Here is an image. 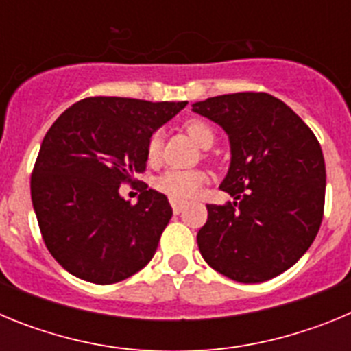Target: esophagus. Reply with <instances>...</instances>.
Instances as JSON below:
<instances>
[{"label":"esophagus","instance_id":"esophagus-1","mask_svg":"<svg viewBox=\"0 0 351 351\" xmlns=\"http://www.w3.org/2000/svg\"><path fill=\"white\" fill-rule=\"evenodd\" d=\"M172 210L176 214H179V213H182V209H184L186 207V202H181V200H172Z\"/></svg>","mask_w":351,"mask_h":351}]
</instances>
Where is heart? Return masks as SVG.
I'll use <instances>...</instances> for the list:
<instances>
[{
	"label": "heart",
	"mask_w": 351,
	"mask_h": 351,
	"mask_svg": "<svg viewBox=\"0 0 351 351\" xmlns=\"http://www.w3.org/2000/svg\"><path fill=\"white\" fill-rule=\"evenodd\" d=\"M186 133L197 142L200 147H210L214 144V132L206 121L190 119L184 123ZM161 154V133H153L147 141L149 161H158ZM206 182V173L202 170H178L170 169L158 176L154 188L160 193L173 198V200H186L198 193L200 186Z\"/></svg>",
	"instance_id": "1"
}]
</instances>
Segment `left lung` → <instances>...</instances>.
<instances>
[{
	"label": "left lung",
	"mask_w": 351,
	"mask_h": 351,
	"mask_svg": "<svg viewBox=\"0 0 351 351\" xmlns=\"http://www.w3.org/2000/svg\"><path fill=\"white\" fill-rule=\"evenodd\" d=\"M230 141L223 191L207 204L197 243L204 260L239 283H262L290 269L320 230L325 160L320 142L287 104L267 93H234L193 104Z\"/></svg>",
	"instance_id": "1"
}]
</instances>
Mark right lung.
I'll return each mask as SVG.
<instances>
[{
    "label": "right lung",
    "instance_id": "obj_1",
    "mask_svg": "<svg viewBox=\"0 0 351 351\" xmlns=\"http://www.w3.org/2000/svg\"><path fill=\"white\" fill-rule=\"evenodd\" d=\"M188 101L91 96L49 128L31 173V200L43 243L80 280L112 285L144 269L172 218L163 193L119 195L147 163L149 137Z\"/></svg>",
    "mask_w": 351,
    "mask_h": 351
}]
</instances>
